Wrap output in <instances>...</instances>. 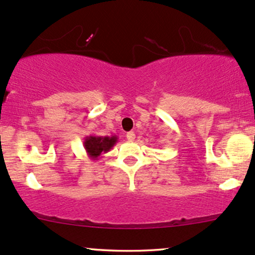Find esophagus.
Wrapping results in <instances>:
<instances>
[{
  "instance_id": "34e87169",
  "label": "esophagus",
  "mask_w": 255,
  "mask_h": 255,
  "mask_svg": "<svg viewBox=\"0 0 255 255\" xmlns=\"http://www.w3.org/2000/svg\"><path fill=\"white\" fill-rule=\"evenodd\" d=\"M126 136H127L128 141H134V139H135V134H134L133 131H128V133L126 134Z\"/></svg>"
}]
</instances>
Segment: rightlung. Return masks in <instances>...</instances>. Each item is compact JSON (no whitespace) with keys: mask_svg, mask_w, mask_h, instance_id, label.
Listing matches in <instances>:
<instances>
[{"mask_svg":"<svg viewBox=\"0 0 255 255\" xmlns=\"http://www.w3.org/2000/svg\"><path fill=\"white\" fill-rule=\"evenodd\" d=\"M118 142V136H97L89 135L84 139V147L87 156L92 160H98L102 154L109 152Z\"/></svg>","mask_w":255,"mask_h":255,"instance_id":"add662e5","label":"right lung"}]
</instances>
